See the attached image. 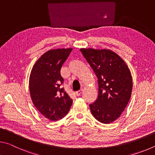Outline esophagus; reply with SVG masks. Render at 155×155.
Segmentation results:
<instances>
[{"label":"esophagus","instance_id":"obj_1","mask_svg":"<svg viewBox=\"0 0 155 155\" xmlns=\"http://www.w3.org/2000/svg\"><path fill=\"white\" fill-rule=\"evenodd\" d=\"M82 91H83V90H78V91H77L75 92V94L76 95H77V96H80L81 94V93H82Z\"/></svg>","mask_w":155,"mask_h":155}]
</instances>
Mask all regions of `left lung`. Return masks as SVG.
I'll use <instances>...</instances> for the list:
<instances>
[{
    "label": "left lung",
    "instance_id": "1",
    "mask_svg": "<svg viewBox=\"0 0 155 155\" xmlns=\"http://www.w3.org/2000/svg\"><path fill=\"white\" fill-rule=\"evenodd\" d=\"M92 68L98 85V96L90 104L94 117L103 124L111 123L124 111L133 88L129 69L121 57L110 50L81 48Z\"/></svg>",
    "mask_w": 155,
    "mask_h": 155
}]
</instances>
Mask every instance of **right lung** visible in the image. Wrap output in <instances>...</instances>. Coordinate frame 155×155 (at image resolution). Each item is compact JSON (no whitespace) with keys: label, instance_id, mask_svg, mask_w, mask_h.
Instances as JSON below:
<instances>
[{"label":"right lung","instance_id":"obj_1","mask_svg":"<svg viewBox=\"0 0 155 155\" xmlns=\"http://www.w3.org/2000/svg\"><path fill=\"white\" fill-rule=\"evenodd\" d=\"M72 48H58L47 51L40 57L31 70L29 91L37 109L51 121L62 119L69 111L72 100L61 85L62 65Z\"/></svg>","mask_w":155,"mask_h":155}]
</instances>
